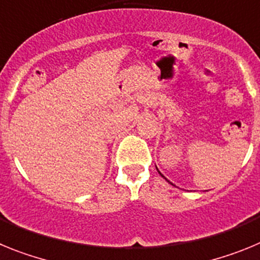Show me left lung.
<instances>
[{
	"label": "left lung",
	"mask_w": 260,
	"mask_h": 260,
	"mask_svg": "<svg viewBox=\"0 0 260 260\" xmlns=\"http://www.w3.org/2000/svg\"><path fill=\"white\" fill-rule=\"evenodd\" d=\"M159 174H161V173H159ZM162 177H164V175H162Z\"/></svg>",
	"instance_id": "obj_1"
}]
</instances>
